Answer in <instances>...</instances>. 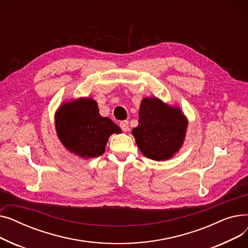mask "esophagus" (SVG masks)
Listing matches in <instances>:
<instances>
[{"instance_id": "34e87169", "label": "esophagus", "mask_w": 248, "mask_h": 248, "mask_svg": "<svg viewBox=\"0 0 248 248\" xmlns=\"http://www.w3.org/2000/svg\"><path fill=\"white\" fill-rule=\"evenodd\" d=\"M120 126L123 129L124 132H127L128 131V122L127 121H123L120 123Z\"/></svg>"}]
</instances>
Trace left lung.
<instances>
[{"mask_svg":"<svg viewBox=\"0 0 248 248\" xmlns=\"http://www.w3.org/2000/svg\"><path fill=\"white\" fill-rule=\"evenodd\" d=\"M187 127V117L178 106L154 96L140 101L139 125L132 133L145 157L166 161L173 158L183 146Z\"/></svg>","mask_w":248,"mask_h":248,"instance_id":"8db88e82","label":"left lung"}]
</instances>
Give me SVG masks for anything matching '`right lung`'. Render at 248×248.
<instances>
[{
  "label": "right lung",
  "instance_id": "obj_1",
  "mask_svg": "<svg viewBox=\"0 0 248 248\" xmlns=\"http://www.w3.org/2000/svg\"><path fill=\"white\" fill-rule=\"evenodd\" d=\"M55 129L64 148L82 159L102 155L109 137L122 133L110 119L99 114L97 102L90 97L60 104L55 112Z\"/></svg>",
  "mask_w": 248,
  "mask_h": 248
}]
</instances>
